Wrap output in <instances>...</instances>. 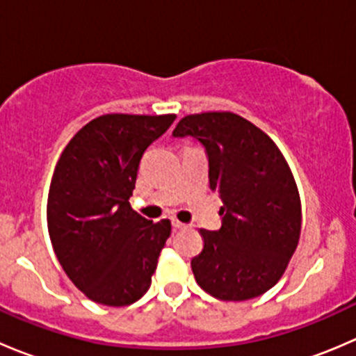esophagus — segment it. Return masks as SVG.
<instances>
[{
    "label": "esophagus",
    "mask_w": 356,
    "mask_h": 356,
    "mask_svg": "<svg viewBox=\"0 0 356 356\" xmlns=\"http://www.w3.org/2000/svg\"><path fill=\"white\" fill-rule=\"evenodd\" d=\"M172 227H174V229H186L188 225L182 224V222H179L177 218H174V220H172Z\"/></svg>",
    "instance_id": "esophagus-1"
}]
</instances>
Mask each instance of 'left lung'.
<instances>
[{
	"label": "left lung",
	"mask_w": 356,
	"mask_h": 356,
	"mask_svg": "<svg viewBox=\"0 0 356 356\" xmlns=\"http://www.w3.org/2000/svg\"><path fill=\"white\" fill-rule=\"evenodd\" d=\"M172 134L198 139L210 189L222 198V227L200 229L191 260L200 288L222 301H245L277 284L296 250L301 201L288 161L261 129L232 111L186 115Z\"/></svg>",
	"instance_id": "1"
}]
</instances>
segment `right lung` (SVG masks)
Returning a JSON list of instances; mask_svg holds the SVG:
<instances>
[{
    "instance_id": "1",
    "label": "right lung",
    "mask_w": 356,
    "mask_h": 356,
    "mask_svg": "<svg viewBox=\"0 0 356 356\" xmlns=\"http://www.w3.org/2000/svg\"><path fill=\"white\" fill-rule=\"evenodd\" d=\"M175 120L108 113L86 124L60 155L48 195V232L74 286L106 307H127L152 284L172 225L129 203L146 148Z\"/></svg>"
}]
</instances>
